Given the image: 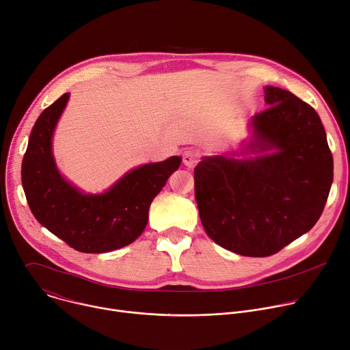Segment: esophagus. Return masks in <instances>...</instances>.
Here are the masks:
<instances>
[{
    "instance_id": "34e87169",
    "label": "esophagus",
    "mask_w": 350,
    "mask_h": 350,
    "mask_svg": "<svg viewBox=\"0 0 350 350\" xmlns=\"http://www.w3.org/2000/svg\"><path fill=\"white\" fill-rule=\"evenodd\" d=\"M199 151H196V150H186L185 152H183V157H182V159H183V164L186 165V167H189V168H192L198 161H199Z\"/></svg>"
}]
</instances>
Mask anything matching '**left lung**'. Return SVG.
I'll use <instances>...</instances> for the list:
<instances>
[{"mask_svg":"<svg viewBox=\"0 0 350 350\" xmlns=\"http://www.w3.org/2000/svg\"><path fill=\"white\" fill-rule=\"evenodd\" d=\"M265 102L241 151L204 157L195 168L204 231L220 247L254 258L271 256L308 232L334 180L325 129L314 107L278 87H265ZM247 153L256 155L239 157Z\"/></svg>","mask_w":350,"mask_h":350,"instance_id":"left-lung-1","label":"left lung"}]
</instances>
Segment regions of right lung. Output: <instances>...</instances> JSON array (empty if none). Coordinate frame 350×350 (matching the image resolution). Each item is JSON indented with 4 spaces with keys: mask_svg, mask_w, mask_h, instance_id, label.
Returning <instances> with one entry per match:
<instances>
[{
    "mask_svg": "<svg viewBox=\"0 0 350 350\" xmlns=\"http://www.w3.org/2000/svg\"><path fill=\"white\" fill-rule=\"evenodd\" d=\"M64 94L40 113L22 161V186L35 219L79 252H111L144 231L152 199L179 168L180 157L126 172L103 193H84L59 172L51 139L68 102Z\"/></svg>",
    "mask_w": 350,
    "mask_h": 350,
    "instance_id": "add662e5",
    "label": "right lung"
}]
</instances>
